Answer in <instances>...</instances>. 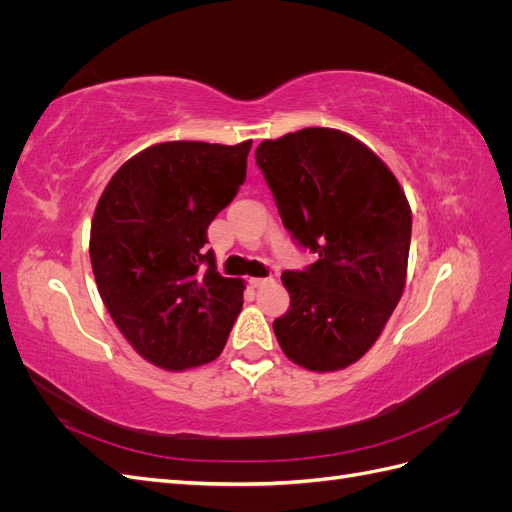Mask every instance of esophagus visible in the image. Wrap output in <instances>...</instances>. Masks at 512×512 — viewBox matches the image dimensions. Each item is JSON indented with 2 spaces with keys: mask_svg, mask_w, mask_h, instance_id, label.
Returning <instances> with one entry per match:
<instances>
[{
  "mask_svg": "<svg viewBox=\"0 0 512 512\" xmlns=\"http://www.w3.org/2000/svg\"><path fill=\"white\" fill-rule=\"evenodd\" d=\"M273 280L271 277H250V286L252 288H262V286H269Z\"/></svg>",
  "mask_w": 512,
  "mask_h": 512,
  "instance_id": "1",
  "label": "esophagus"
}]
</instances>
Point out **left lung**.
Wrapping results in <instances>:
<instances>
[{"label":"left lung","instance_id":"left-lung-1","mask_svg":"<svg viewBox=\"0 0 512 512\" xmlns=\"http://www.w3.org/2000/svg\"><path fill=\"white\" fill-rule=\"evenodd\" d=\"M284 226L318 260L284 271L290 307L273 331L292 363L337 371L376 344L406 288L412 211L374 151L342 130L305 128L256 147Z\"/></svg>","mask_w":512,"mask_h":512}]
</instances>
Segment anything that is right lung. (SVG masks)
<instances>
[{"mask_svg":"<svg viewBox=\"0 0 512 512\" xmlns=\"http://www.w3.org/2000/svg\"><path fill=\"white\" fill-rule=\"evenodd\" d=\"M250 147L151 145L98 200L89 258L100 297L130 346L160 369L218 359L241 312L245 282L222 277L203 247L209 224L245 181Z\"/></svg>","mask_w":512,"mask_h":512,"instance_id":"1","label":"right lung"}]
</instances>
